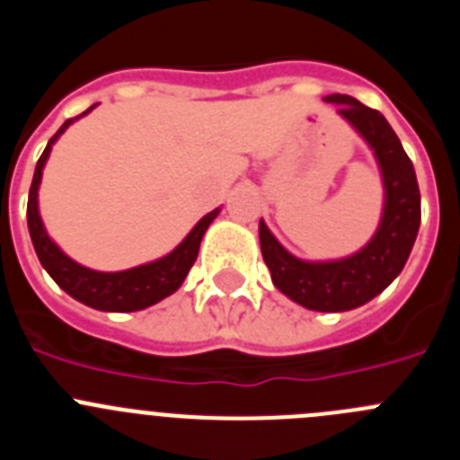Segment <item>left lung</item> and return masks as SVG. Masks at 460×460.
Here are the masks:
<instances>
[{"mask_svg":"<svg viewBox=\"0 0 460 460\" xmlns=\"http://www.w3.org/2000/svg\"><path fill=\"white\" fill-rule=\"evenodd\" d=\"M327 103L355 128L373 152L382 180V214L376 233L359 251L334 260H304L271 234L260 218V249L271 283L308 311L341 313L364 306L403 271L420 233L421 195L412 161L389 121L352 96L329 93Z\"/></svg>","mask_w":460,"mask_h":460,"instance_id":"1","label":"left lung"}]
</instances>
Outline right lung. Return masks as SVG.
Listing matches in <instances>:
<instances>
[{"label":"right lung","mask_w":460,"mask_h":460,"mask_svg":"<svg viewBox=\"0 0 460 460\" xmlns=\"http://www.w3.org/2000/svg\"><path fill=\"white\" fill-rule=\"evenodd\" d=\"M93 108H96V105L84 110L83 115L64 121L62 128L50 137L48 147L40 154L39 164H36L34 170V180H31L30 200H27V226H30V237L43 270H46L57 286L62 288L66 295H71L73 299H78L80 304H84V306L89 308H96V311H142V308L154 306V304H158L161 299H165V296H170L172 292L180 290L186 274H189L195 258H198V251H200V242L202 237H205L207 227H209L211 223H214V218L218 217L221 207H217L214 211L205 214L200 221L195 223L193 230H190L170 253H165L164 258L152 260V262H145V265H137L131 267V270L121 271H99L89 270V267L80 265V262H75L73 258H68V255L57 246L55 239L48 234L46 226H43V218H40L39 211V189L40 180H43V168H46L48 158H50L52 145L59 140V136L66 131L73 121H78L80 117L89 115Z\"/></svg>","instance_id":"right-lung-1"}]
</instances>
